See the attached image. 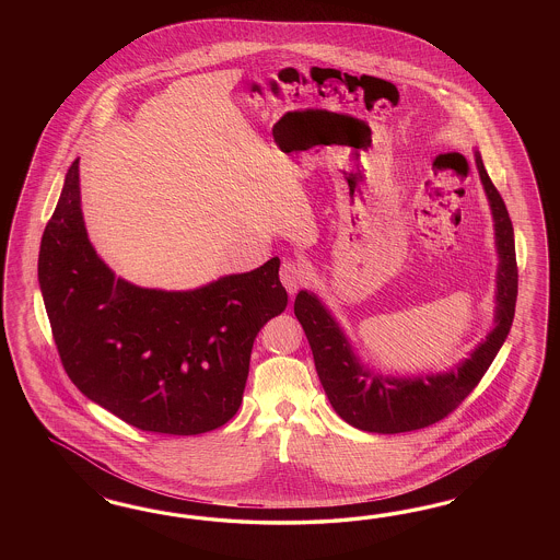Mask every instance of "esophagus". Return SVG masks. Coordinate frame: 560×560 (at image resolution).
Wrapping results in <instances>:
<instances>
[{
	"instance_id": "34e87169",
	"label": "esophagus",
	"mask_w": 560,
	"mask_h": 560,
	"mask_svg": "<svg viewBox=\"0 0 560 560\" xmlns=\"http://www.w3.org/2000/svg\"><path fill=\"white\" fill-rule=\"evenodd\" d=\"M279 275H281V283L288 289L289 295H295L298 289L304 285V269L295 260H283Z\"/></svg>"
}]
</instances>
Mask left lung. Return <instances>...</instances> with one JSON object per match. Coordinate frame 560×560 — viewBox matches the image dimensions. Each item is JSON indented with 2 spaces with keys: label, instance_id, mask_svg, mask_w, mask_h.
Listing matches in <instances>:
<instances>
[{
  "label": "left lung",
  "instance_id": "left-lung-1",
  "mask_svg": "<svg viewBox=\"0 0 560 560\" xmlns=\"http://www.w3.org/2000/svg\"><path fill=\"white\" fill-rule=\"evenodd\" d=\"M476 170L491 207L497 250L492 328L470 355L445 372L392 375L365 363L320 295L302 289L293 312L310 342L324 392L345 423L368 433H405L438 423L475 390L508 339L517 300V262L508 207L475 150Z\"/></svg>",
  "mask_w": 560,
  "mask_h": 560
}]
</instances>
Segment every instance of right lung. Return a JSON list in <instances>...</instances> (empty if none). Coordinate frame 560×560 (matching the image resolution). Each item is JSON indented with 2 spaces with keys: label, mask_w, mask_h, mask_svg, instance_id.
Here are the masks:
<instances>
[{
  "label": "right lung",
  "mask_w": 560,
  "mask_h": 560,
  "mask_svg": "<svg viewBox=\"0 0 560 560\" xmlns=\"http://www.w3.org/2000/svg\"><path fill=\"white\" fill-rule=\"evenodd\" d=\"M275 256L250 272L187 291L139 288L92 246L80 160L38 253V285L71 382L141 431L199 435L242 405L258 330L288 305Z\"/></svg>",
  "instance_id": "obj_1"
}]
</instances>
